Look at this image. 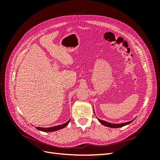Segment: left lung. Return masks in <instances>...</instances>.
Returning a JSON list of instances; mask_svg holds the SVG:
<instances>
[{
    "label": "left lung",
    "instance_id": "left-lung-1",
    "mask_svg": "<svg viewBox=\"0 0 160 160\" xmlns=\"http://www.w3.org/2000/svg\"><path fill=\"white\" fill-rule=\"evenodd\" d=\"M94 113H95V111H94ZM98 121L101 124H103V125H105V126H106V127H109V128H119L123 127V126H125V125H127L131 123L134 120V119H133L132 121H130V122H125V123H109V122H105V121L101 120V119H98Z\"/></svg>",
    "mask_w": 160,
    "mask_h": 160
}]
</instances>
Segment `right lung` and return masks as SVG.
Listing matches in <instances>:
<instances>
[{
	"mask_svg": "<svg viewBox=\"0 0 160 160\" xmlns=\"http://www.w3.org/2000/svg\"><path fill=\"white\" fill-rule=\"evenodd\" d=\"M70 122V119L68 121V122L61 124V125H56V126L54 127H51V128H39V127H35L37 129L41 131V132H55V131L61 129L62 128H64L65 127H66L67 125L69 124Z\"/></svg>",
	"mask_w": 160,
	"mask_h": 160,
	"instance_id": "right-lung-1",
	"label": "right lung"
}]
</instances>
